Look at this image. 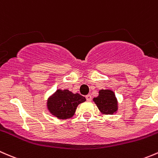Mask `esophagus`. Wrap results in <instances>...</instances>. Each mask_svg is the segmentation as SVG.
<instances>
[{"label":"esophagus","mask_w":158,"mask_h":158,"mask_svg":"<svg viewBox=\"0 0 158 158\" xmlns=\"http://www.w3.org/2000/svg\"><path fill=\"white\" fill-rule=\"evenodd\" d=\"M86 99H87V101H90V100H92V97H91V95H90V94H87V95L86 96Z\"/></svg>","instance_id":"esophagus-1"}]
</instances>
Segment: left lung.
I'll use <instances>...</instances> for the list:
<instances>
[{"label":"left lung","instance_id":"left-lung-1","mask_svg":"<svg viewBox=\"0 0 158 158\" xmlns=\"http://www.w3.org/2000/svg\"><path fill=\"white\" fill-rule=\"evenodd\" d=\"M94 101L103 114L113 115L118 109L114 92L110 90H100L99 96L94 98Z\"/></svg>","mask_w":158,"mask_h":158}]
</instances>
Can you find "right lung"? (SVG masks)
<instances>
[{
	"label": "right lung",
	"instance_id": "obj_1",
	"mask_svg": "<svg viewBox=\"0 0 158 158\" xmlns=\"http://www.w3.org/2000/svg\"><path fill=\"white\" fill-rule=\"evenodd\" d=\"M86 101L79 94H73L68 90H58L49 97L47 106L50 113L60 119H66L74 115L77 106Z\"/></svg>",
	"mask_w": 158,
	"mask_h": 158
}]
</instances>
